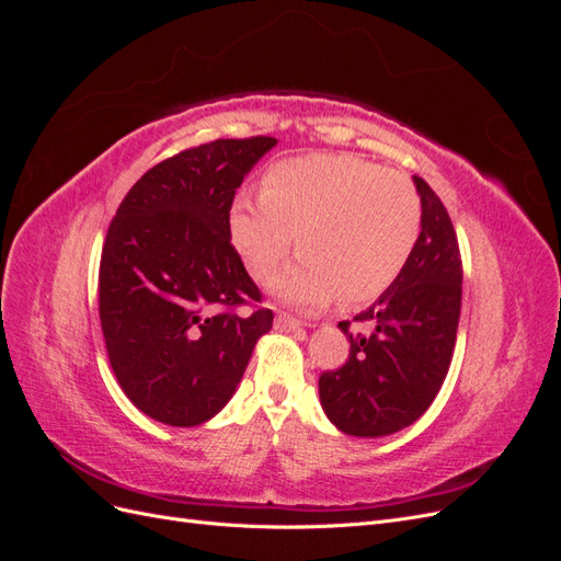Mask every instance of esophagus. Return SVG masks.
I'll list each match as a JSON object with an SVG mask.
<instances>
[{
    "label": "esophagus",
    "mask_w": 561,
    "mask_h": 561,
    "mask_svg": "<svg viewBox=\"0 0 561 561\" xmlns=\"http://www.w3.org/2000/svg\"><path fill=\"white\" fill-rule=\"evenodd\" d=\"M276 330L278 332H297V330H301V322L297 318H293V316L280 313L276 318Z\"/></svg>",
    "instance_id": "1"
}]
</instances>
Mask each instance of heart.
<instances>
[{
  "label": "heart",
  "mask_w": 561,
  "mask_h": 561,
  "mask_svg": "<svg viewBox=\"0 0 561 561\" xmlns=\"http://www.w3.org/2000/svg\"><path fill=\"white\" fill-rule=\"evenodd\" d=\"M229 233L257 278L285 260L297 233L301 262L271 283L295 307L320 309L336 295L365 304L383 295L410 262L421 201L400 173L351 154H311L271 165L260 196L236 194Z\"/></svg>",
  "instance_id": "b5f03b06"
}]
</instances>
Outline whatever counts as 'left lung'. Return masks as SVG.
<instances>
[{"instance_id":"left-lung-1","label":"left lung","mask_w":561,"mask_h":561,"mask_svg":"<svg viewBox=\"0 0 561 561\" xmlns=\"http://www.w3.org/2000/svg\"><path fill=\"white\" fill-rule=\"evenodd\" d=\"M421 233L398 280L353 320L369 332H351L348 360L318 379L320 404L334 426L355 437H381L414 423L443 388L461 316V252L447 208L426 180Z\"/></svg>"}]
</instances>
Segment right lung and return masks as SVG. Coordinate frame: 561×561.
Instances as JSON below:
<instances>
[{"label":"right lung","instance_id":"obj_1","mask_svg":"<svg viewBox=\"0 0 561 561\" xmlns=\"http://www.w3.org/2000/svg\"><path fill=\"white\" fill-rule=\"evenodd\" d=\"M278 140L254 135L157 163L118 206L98 274L100 325L126 398L168 426H198L231 400L274 325L231 245L243 178ZM254 306L239 314V306Z\"/></svg>","mask_w":561,"mask_h":561}]
</instances>
